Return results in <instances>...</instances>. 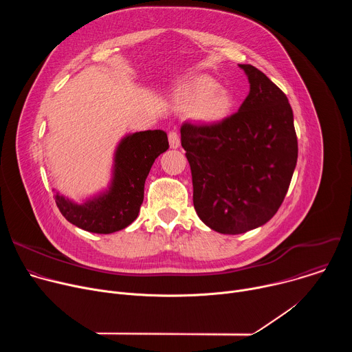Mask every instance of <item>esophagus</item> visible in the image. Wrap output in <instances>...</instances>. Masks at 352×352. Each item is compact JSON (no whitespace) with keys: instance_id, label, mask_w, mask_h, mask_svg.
Listing matches in <instances>:
<instances>
[{"instance_id":"34e87169","label":"esophagus","mask_w":352,"mask_h":352,"mask_svg":"<svg viewBox=\"0 0 352 352\" xmlns=\"http://www.w3.org/2000/svg\"><path fill=\"white\" fill-rule=\"evenodd\" d=\"M168 142H170V147L171 148H178L181 144V139H179V133L177 131H171L168 133Z\"/></svg>"}]
</instances>
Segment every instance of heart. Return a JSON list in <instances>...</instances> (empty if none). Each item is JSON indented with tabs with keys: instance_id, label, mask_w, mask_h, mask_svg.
I'll return each instance as SVG.
<instances>
[{
	"instance_id": "heart-1",
	"label": "heart",
	"mask_w": 352,
	"mask_h": 352,
	"mask_svg": "<svg viewBox=\"0 0 352 352\" xmlns=\"http://www.w3.org/2000/svg\"><path fill=\"white\" fill-rule=\"evenodd\" d=\"M178 96L186 103L195 104V114L205 124H219L226 120L234 106L228 91L221 90L220 85L210 76L202 75L185 82Z\"/></svg>"
}]
</instances>
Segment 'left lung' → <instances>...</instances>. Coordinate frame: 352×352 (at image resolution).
Wrapping results in <instances>:
<instances>
[{
	"mask_svg": "<svg viewBox=\"0 0 352 352\" xmlns=\"http://www.w3.org/2000/svg\"><path fill=\"white\" fill-rule=\"evenodd\" d=\"M250 90L219 124L181 126L193 206L208 227L242 234L266 224L287 195L298 159L292 109L262 71L239 64Z\"/></svg>",
	"mask_w": 352,
	"mask_h": 352,
	"instance_id": "1",
	"label": "left lung"
}]
</instances>
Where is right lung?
Masks as SVG:
<instances>
[{
  "instance_id": "obj_1",
  "label": "right lung",
  "mask_w": 352,
  "mask_h": 352,
  "mask_svg": "<svg viewBox=\"0 0 352 352\" xmlns=\"http://www.w3.org/2000/svg\"><path fill=\"white\" fill-rule=\"evenodd\" d=\"M167 148L168 139L164 131L126 135L116 150L109 190L82 205L56 193L57 208L69 223L89 232L111 234L128 227L139 214L148 171Z\"/></svg>"
}]
</instances>
